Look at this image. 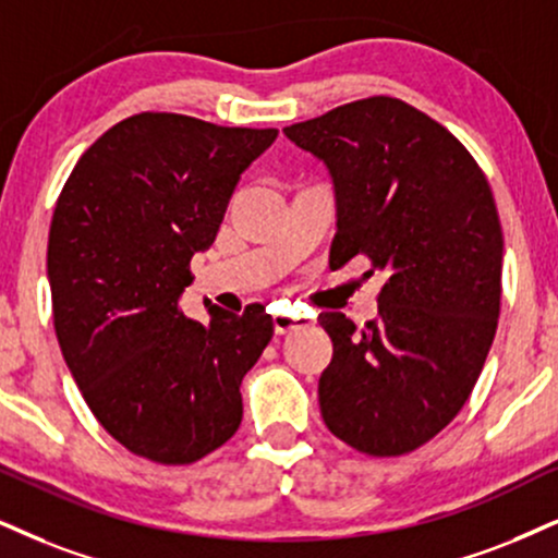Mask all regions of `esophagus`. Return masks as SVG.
I'll return each instance as SVG.
<instances>
[{"label": "esophagus", "mask_w": 558, "mask_h": 558, "mask_svg": "<svg viewBox=\"0 0 558 558\" xmlns=\"http://www.w3.org/2000/svg\"><path fill=\"white\" fill-rule=\"evenodd\" d=\"M305 315H294L290 311H277L274 313V328H277V333H290V331H300V328L307 326Z\"/></svg>", "instance_id": "34e87169"}]
</instances>
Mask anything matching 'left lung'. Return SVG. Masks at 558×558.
Here are the masks:
<instances>
[{
  "label": "left lung",
  "mask_w": 558,
  "mask_h": 558,
  "mask_svg": "<svg viewBox=\"0 0 558 558\" xmlns=\"http://www.w3.org/2000/svg\"><path fill=\"white\" fill-rule=\"evenodd\" d=\"M284 134L333 178L331 268L364 256L385 274L364 328L320 313L333 341L323 422L364 456H405L458 416L497 333L505 240L489 181L442 123L388 95Z\"/></svg>",
  "instance_id": "obj_1"
}]
</instances>
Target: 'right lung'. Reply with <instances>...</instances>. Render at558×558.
Listing matches in <instances>:
<instances>
[{
	"label": "right lung",
	"mask_w": 558,
	"mask_h": 558,
	"mask_svg": "<svg viewBox=\"0 0 558 558\" xmlns=\"http://www.w3.org/2000/svg\"><path fill=\"white\" fill-rule=\"evenodd\" d=\"M277 129L136 113L74 165L48 232L53 328L102 429L162 465L202 460L238 432L240 383L264 354V305L185 318L191 258L215 243L240 173Z\"/></svg>",
	"instance_id": "1"
}]
</instances>
